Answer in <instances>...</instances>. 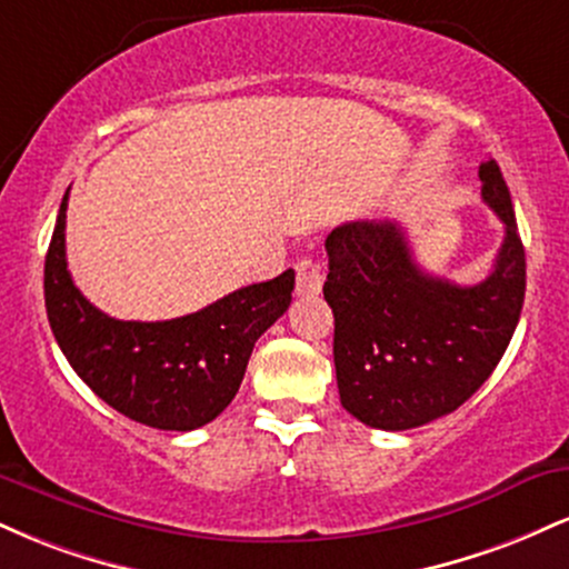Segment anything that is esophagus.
<instances>
[{"mask_svg":"<svg viewBox=\"0 0 569 569\" xmlns=\"http://www.w3.org/2000/svg\"><path fill=\"white\" fill-rule=\"evenodd\" d=\"M323 270L312 259H299L297 262V291L302 297H318L323 289Z\"/></svg>","mask_w":569,"mask_h":569,"instance_id":"obj_1","label":"esophagus"}]
</instances>
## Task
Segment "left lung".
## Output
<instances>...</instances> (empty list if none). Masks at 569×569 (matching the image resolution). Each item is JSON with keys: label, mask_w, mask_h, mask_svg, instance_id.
Returning <instances> with one entry per match:
<instances>
[{"label": "left lung", "mask_w": 569, "mask_h": 569, "mask_svg": "<svg viewBox=\"0 0 569 569\" xmlns=\"http://www.w3.org/2000/svg\"><path fill=\"white\" fill-rule=\"evenodd\" d=\"M479 179L506 238L476 286L428 276L396 221H348L326 238L339 401L363 426L407 430L449 415L511 342L525 305V246L498 162H481Z\"/></svg>", "instance_id": "obj_1"}]
</instances>
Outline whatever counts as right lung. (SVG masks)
Segmentation results:
<instances>
[{"mask_svg":"<svg viewBox=\"0 0 569 569\" xmlns=\"http://www.w3.org/2000/svg\"><path fill=\"white\" fill-rule=\"evenodd\" d=\"M61 200L44 257V307L71 369L109 407L160 430H194L230 407L257 339L289 310L293 270L243 286L171 321H117L90 305L67 267Z\"/></svg>","mask_w":569,"mask_h":569,"instance_id":"1","label":"right lung"}]
</instances>
